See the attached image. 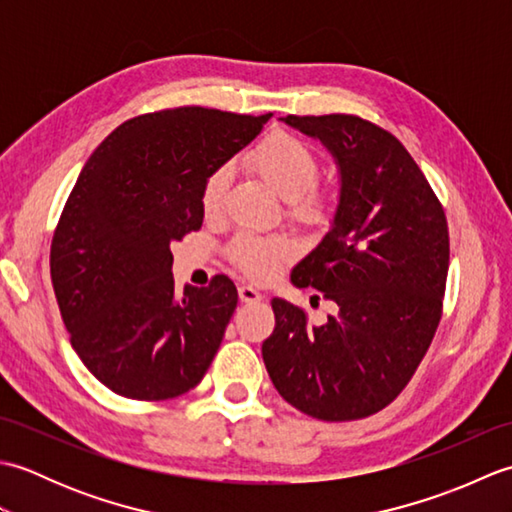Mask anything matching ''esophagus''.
Instances as JSON below:
<instances>
[{
  "instance_id": "34e87169",
  "label": "esophagus",
  "mask_w": 512,
  "mask_h": 512,
  "mask_svg": "<svg viewBox=\"0 0 512 512\" xmlns=\"http://www.w3.org/2000/svg\"><path fill=\"white\" fill-rule=\"evenodd\" d=\"M237 292H239V301H242V303H257V301L264 299L262 292H259L257 288H253V286H248V284L239 286Z\"/></svg>"
}]
</instances>
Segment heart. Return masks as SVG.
I'll return each mask as SVG.
<instances>
[{
	"label": "heart",
	"instance_id": "b5f03b06",
	"mask_svg": "<svg viewBox=\"0 0 512 512\" xmlns=\"http://www.w3.org/2000/svg\"><path fill=\"white\" fill-rule=\"evenodd\" d=\"M248 162L270 189L290 202V213L299 222L321 224L328 217V202L321 193L312 191V184L317 182L321 171L319 158L303 140L286 132H275L253 149ZM231 176V167L220 165L204 180L202 211L206 215H215L222 209ZM292 253H295V246L286 237L244 233L231 246L235 266L253 279H268Z\"/></svg>",
	"mask_w": 512,
	"mask_h": 512
}]
</instances>
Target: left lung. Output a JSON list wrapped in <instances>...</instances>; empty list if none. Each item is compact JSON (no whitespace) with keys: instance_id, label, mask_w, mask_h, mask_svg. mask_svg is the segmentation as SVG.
I'll use <instances>...</instances> for the list:
<instances>
[{"instance_id":"obj_1","label":"left lung","mask_w":512,"mask_h":512,"mask_svg":"<svg viewBox=\"0 0 512 512\" xmlns=\"http://www.w3.org/2000/svg\"><path fill=\"white\" fill-rule=\"evenodd\" d=\"M321 140L339 169L330 231L290 281L336 303L321 325L273 299L262 356L275 389L312 418L358 420L387 407L427 354L449 273V228L427 178L396 136L350 114L284 116Z\"/></svg>"}]
</instances>
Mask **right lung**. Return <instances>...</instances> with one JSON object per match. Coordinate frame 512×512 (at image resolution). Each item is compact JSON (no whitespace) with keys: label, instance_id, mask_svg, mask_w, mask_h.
Here are the masks:
<instances>
[{"label":"right lung","instance_id":"add662e5","mask_svg":"<svg viewBox=\"0 0 512 512\" xmlns=\"http://www.w3.org/2000/svg\"><path fill=\"white\" fill-rule=\"evenodd\" d=\"M270 116L206 107L136 116L81 169L52 237L50 275L74 352L114 394L176 398L220 350L237 288L217 275L178 297L171 244L202 226L204 180Z\"/></svg>","mask_w":512,"mask_h":512}]
</instances>
